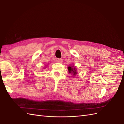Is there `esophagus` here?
<instances>
[{
	"mask_svg": "<svg viewBox=\"0 0 124 124\" xmlns=\"http://www.w3.org/2000/svg\"><path fill=\"white\" fill-rule=\"evenodd\" d=\"M57 62L58 63H62V59H57Z\"/></svg>",
	"mask_w": 124,
	"mask_h": 124,
	"instance_id": "esophagus-1",
	"label": "esophagus"
}]
</instances>
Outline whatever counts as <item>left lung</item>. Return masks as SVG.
I'll return each instance as SVG.
<instances>
[{"mask_svg":"<svg viewBox=\"0 0 124 124\" xmlns=\"http://www.w3.org/2000/svg\"><path fill=\"white\" fill-rule=\"evenodd\" d=\"M71 67H68V70H69V72L70 73H73V75H76V74H77V71H76V68H72Z\"/></svg>","mask_w":124,"mask_h":124,"instance_id":"1","label":"left lung"}]
</instances>
